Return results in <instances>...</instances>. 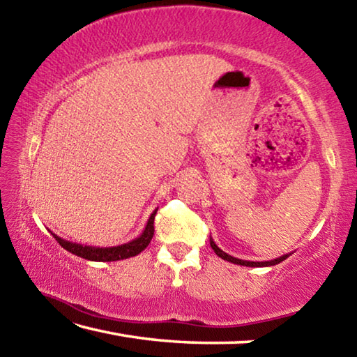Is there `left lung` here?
<instances>
[{
    "label": "left lung",
    "instance_id": "1",
    "mask_svg": "<svg viewBox=\"0 0 357 357\" xmlns=\"http://www.w3.org/2000/svg\"><path fill=\"white\" fill-rule=\"evenodd\" d=\"M209 243L211 247H213V250L215 252L217 257H220L222 259H227L229 263H234V264H241V266H249V268H264V266H274V264H279L282 263L283 259H287L291 253H287V255H282L279 258H274V259H269V261H247V259H239V258H234L231 255H228V253L223 252L222 249L217 247V244L213 241V238H209Z\"/></svg>",
    "mask_w": 357,
    "mask_h": 357
}]
</instances>
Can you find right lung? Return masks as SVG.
I'll return each mask as SVG.
<instances>
[{"mask_svg": "<svg viewBox=\"0 0 357 357\" xmlns=\"http://www.w3.org/2000/svg\"><path fill=\"white\" fill-rule=\"evenodd\" d=\"M157 214V209L151 213L149 219L146 222V227L142 231V234L135 239L129 241V243L121 244V245H113V247H94V245H83L77 243H70V241H66L59 238L58 234L52 233L53 238H55L59 245L63 247L70 253H74L77 257H82L84 259H89V261H118V259H126L130 257H135L138 253L146 249L151 239L154 236V217Z\"/></svg>", "mask_w": 357, "mask_h": 357, "instance_id": "1", "label": "right lung"}]
</instances>
